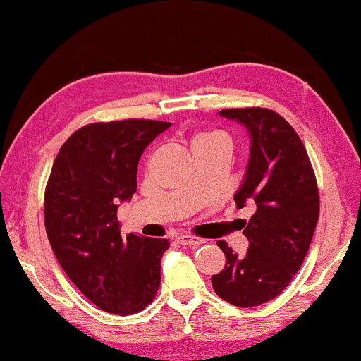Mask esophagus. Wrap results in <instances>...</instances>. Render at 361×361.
Returning <instances> with one entry per match:
<instances>
[{"mask_svg":"<svg viewBox=\"0 0 361 361\" xmlns=\"http://www.w3.org/2000/svg\"><path fill=\"white\" fill-rule=\"evenodd\" d=\"M177 242L180 243V245L184 247H197V245H202L204 240L199 237H194V235H179L177 237Z\"/></svg>","mask_w":361,"mask_h":361,"instance_id":"esophagus-1","label":"esophagus"}]
</instances>
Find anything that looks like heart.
I'll list each match as a JSON object with an SVG mask.
<instances>
[{"instance_id": "obj_1", "label": "heart", "mask_w": 361, "mask_h": 361, "mask_svg": "<svg viewBox=\"0 0 361 361\" xmlns=\"http://www.w3.org/2000/svg\"><path fill=\"white\" fill-rule=\"evenodd\" d=\"M205 142H226V144H228V139L226 134L219 133V130L200 133V134H195L194 137H192V147L200 146V144H205Z\"/></svg>"}]
</instances>
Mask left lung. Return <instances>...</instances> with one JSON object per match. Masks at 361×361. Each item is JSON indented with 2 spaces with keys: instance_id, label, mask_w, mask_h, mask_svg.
Wrapping results in <instances>:
<instances>
[{
  "instance_id": "1",
  "label": "left lung",
  "mask_w": 361,
  "mask_h": 361,
  "mask_svg": "<svg viewBox=\"0 0 361 361\" xmlns=\"http://www.w3.org/2000/svg\"><path fill=\"white\" fill-rule=\"evenodd\" d=\"M252 137L250 159L240 189L238 209L254 205L243 224L249 238L245 257L219 240L226 267L212 275L215 293L235 307H257L282 293L298 272L310 247L320 212V195L307 149L282 116L267 107L222 109Z\"/></svg>"
}]
</instances>
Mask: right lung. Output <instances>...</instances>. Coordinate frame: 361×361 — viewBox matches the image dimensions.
I'll list each match as a JSON object with an SVG mask.
<instances>
[{
	"label": "right lung",
	"instance_id": "obj_1",
	"mask_svg": "<svg viewBox=\"0 0 361 361\" xmlns=\"http://www.w3.org/2000/svg\"><path fill=\"white\" fill-rule=\"evenodd\" d=\"M171 128L152 119L92 123L59 149L44 190V226L59 265L84 297L114 315L144 310L161 285L167 238L121 237L118 207L137 190L144 149Z\"/></svg>",
	"mask_w": 361,
	"mask_h": 361
}]
</instances>
